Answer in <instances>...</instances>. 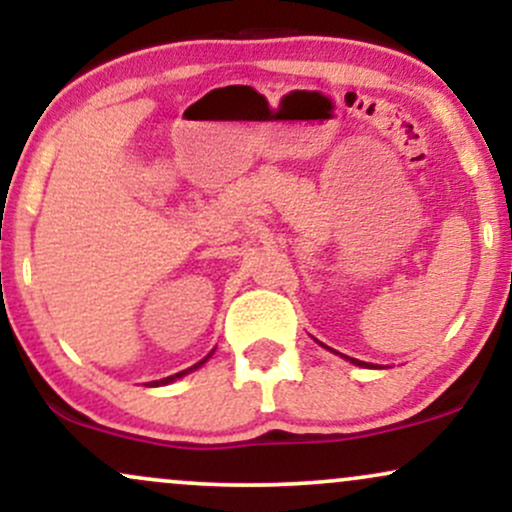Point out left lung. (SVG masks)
<instances>
[{
	"mask_svg": "<svg viewBox=\"0 0 512 512\" xmlns=\"http://www.w3.org/2000/svg\"><path fill=\"white\" fill-rule=\"evenodd\" d=\"M322 346H325V344H322ZM346 361L356 363V366H361V368H368V363H366V361H358V358H349V356H346ZM370 366H373V363H370Z\"/></svg>",
	"mask_w": 512,
	"mask_h": 512,
	"instance_id": "obj_1",
	"label": "left lung"
}]
</instances>
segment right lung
<instances>
[{
    "mask_svg": "<svg viewBox=\"0 0 512 512\" xmlns=\"http://www.w3.org/2000/svg\"><path fill=\"white\" fill-rule=\"evenodd\" d=\"M211 354H214V351H211ZM211 354H209V356H204L202 361L195 363V366H192V368H187V370H180V373H175V375H168V378H163V380H154V383H149V385H151V387H158V385H168V383H175V380L182 378V375L192 373V370H197L199 366H204V363H207L209 358H211Z\"/></svg>",
    "mask_w": 512,
    "mask_h": 512,
    "instance_id": "right-lung-1",
    "label": "right lung"
}]
</instances>
